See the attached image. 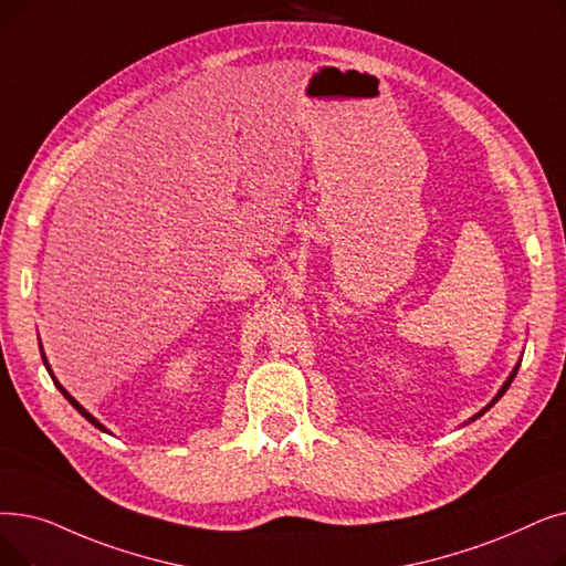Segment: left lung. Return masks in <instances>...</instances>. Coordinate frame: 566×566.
I'll return each mask as SVG.
<instances>
[{
    "instance_id": "1",
    "label": "left lung",
    "mask_w": 566,
    "mask_h": 566,
    "mask_svg": "<svg viewBox=\"0 0 566 566\" xmlns=\"http://www.w3.org/2000/svg\"><path fill=\"white\" fill-rule=\"evenodd\" d=\"M518 365H521V363H515V367H513V370H511V375H509V377H506V381H504V384H502V388H500V392H497V396H495V398H493V402H490V405H488V407H485V409H481V411H479V413H476V416H474V419H472V421H476V419H479V416H483V413H485V411H488V409H490V407H493V405H495V402H497V400H500V398H502V396H504V392H506V388H509V386H511V381H513V377H515V373H518Z\"/></svg>"
}]
</instances>
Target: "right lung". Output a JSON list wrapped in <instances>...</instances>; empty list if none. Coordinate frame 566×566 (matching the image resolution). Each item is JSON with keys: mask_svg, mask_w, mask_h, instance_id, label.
I'll return each instance as SVG.
<instances>
[{"mask_svg": "<svg viewBox=\"0 0 566 566\" xmlns=\"http://www.w3.org/2000/svg\"><path fill=\"white\" fill-rule=\"evenodd\" d=\"M39 349H41V358H43V365H45V370H48V375H51V377H53V381H55V386L60 388V392H62V396H64V398H66V400H69V402H71L73 407H76V409H78V413H81V416H85V419H87V421H90V423H92L94 428H99V430L108 432V430H106V428H104V426H102L99 421H96V419H94V416H92V413H90V411H87V409H85V407H83V405H81V402H78L76 398H71V396H69V390H66V388H64V386H62V384H60V381L55 379V375H53V370H51V365H48V358H45V354H43V347H41V344H39Z\"/></svg>", "mask_w": 566, "mask_h": 566, "instance_id": "add662e5", "label": "right lung"}]
</instances>
